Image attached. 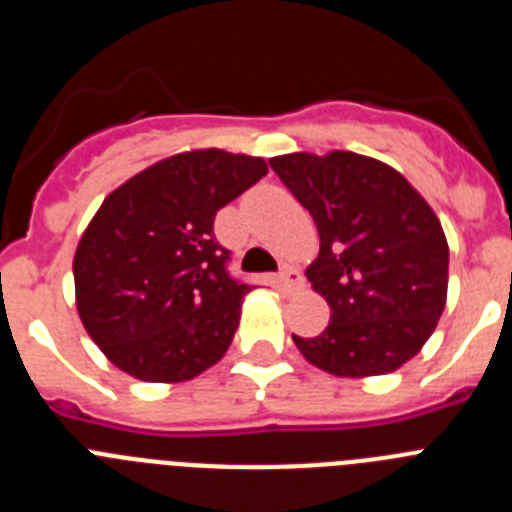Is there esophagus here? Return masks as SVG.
I'll list each match as a JSON object with an SVG mask.
<instances>
[{
  "label": "esophagus",
  "instance_id": "1",
  "mask_svg": "<svg viewBox=\"0 0 512 512\" xmlns=\"http://www.w3.org/2000/svg\"><path fill=\"white\" fill-rule=\"evenodd\" d=\"M302 274L300 269H295V266H284L282 274H279V289L282 292H287V295H292V292H297V289L302 287Z\"/></svg>",
  "mask_w": 512,
  "mask_h": 512
}]
</instances>
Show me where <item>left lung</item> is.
Segmentation results:
<instances>
[{"instance_id": "left-lung-1", "label": "left lung", "mask_w": 512, "mask_h": 512, "mask_svg": "<svg viewBox=\"0 0 512 512\" xmlns=\"http://www.w3.org/2000/svg\"><path fill=\"white\" fill-rule=\"evenodd\" d=\"M269 166L320 235L305 274L330 323L320 336L292 333L302 356L336 377L400 369L446 305L449 243L436 212L400 171L359 153H287Z\"/></svg>"}]
</instances>
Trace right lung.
Here are the masks:
<instances>
[{"label":"right lung","instance_id":"1","mask_svg":"<svg viewBox=\"0 0 512 512\" xmlns=\"http://www.w3.org/2000/svg\"><path fill=\"white\" fill-rule=\"evenodd\" d=\"M266 171L220 148L176 153L102 202L74 256L76 310L117 369L187 382L223 359L251 287L230 277L212 225Z\"/></svg>","mask_w":512,"mask_h":512}]
</instances>
